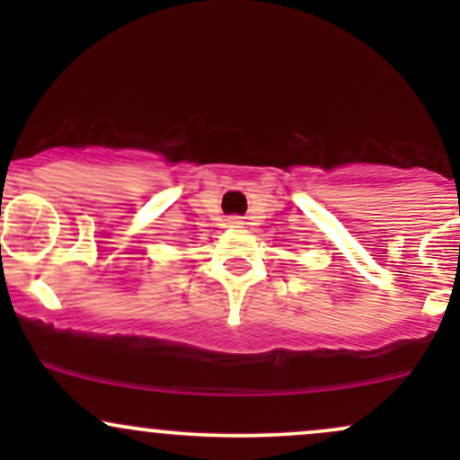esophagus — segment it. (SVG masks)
<instances>
[{
  "label": "esophagus",
  "mask_w": 460,
  "mask_h": 460,
  "mask_svg": "<svg viewBox=\"0 0 460 460\" xmlns=\"http://www.w3.org/2000/svg\"><path fill=\"white\" fill-rule=\"evenodd\" d=\"M242 225H244V223H242L237 216H231V218H229V226H242Z\"/></svg>",
  "instance_id": "esophagus-1"
}]
</instances>
